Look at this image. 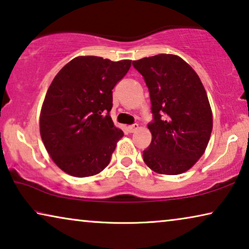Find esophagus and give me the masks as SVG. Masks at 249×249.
Here are the masks:
<instances>
[{
  "instance_id": "obj_1",
  "label": "esophagus",
  "mask_w": 249,
  "mask_h": 249,
  "mask_svg": "<svg viewBox=\"0 0 249 249\" xmlns=\"http://www.w3.org/2000/svg\"><path fill=\"white\" fill-rule=\"evenodd\" d=\"M138 129V124H132V125H129L128 127V131L129 132H135L136 130Z\"/></svg>"
}]
</instances>
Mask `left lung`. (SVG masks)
Returning a JSON list of instances; mask_svg holds the SVG:
<instances>
[{"instance_id": "8db88e82", "label": "left lung", "mask_w": 249, "mask_h": 249, "mask_svg": "<svg viewBox=\"0 0 249 249\" xmlns=\"http://www.w3.org/2000/svg\"><path fill=\"white\" fill-rule=\"evenodd\" d=\"M144 77L154 120L152 142L142 152L149 169L175 176L192 168L204 154L213 128L205 88L195 70L175 54H158L132 61Z\"/></svg>"}]
</instances>
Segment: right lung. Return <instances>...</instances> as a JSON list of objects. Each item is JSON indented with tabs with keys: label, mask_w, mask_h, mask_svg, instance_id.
I'll return each mask as SVG.
<instances>
[{
	"label": "right lung",
	"mask_w": 249,
	"mask_h": 249,
	"mask_svg": "<svg viewBox=\"0 0 249 249\" xmlns=\"http://www.w3.org/2000/svg\"><path fill=\"white\" fill-rule=\"evenodd\" d=\"M131 67L100 56H77L50 85L39 115V131L53 162L84 178L107 168L124 132L110 117L112 89Z\"/></svg>",
	"instance_id": "add662e5"
}]
</instances>
